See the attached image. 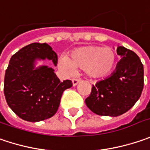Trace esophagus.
<instances>
[{
    "label": "esophagus",
    "mask_w": 150,
    "mask_h": 150,
    "mask_svg": "<svg viewBox=\"0 0 150 150\" xmlns=\"http://www.w3.org/2000/svg\"><path fill=\"white\" fill-rule=\"evenodd\" d=\"M80 81H81V80H80V79H73V80H72V84H73V86H76V85H77V84H78Z\"/></svg>",
    "instance_id": "esophagus-1"
}]
</instances>
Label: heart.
Here are the masks:
<instances>
[{
	"mask_svg": "<svg viewBox=\"0 0 150 150\" xmlns=\"http://www.w3.org/2000/svg\"><path fill=\"white\" fill-rule=\"evenodd\" d=\"M117 56L115 50L97 45H88L73 50L69 58L63 55L59 65L67 74L72 75L75 68L82 69L91 78H102L108 75L115 68Z\"/></svg>",
	"mask_w": 150,
	"mask_h": 150,
	"instance_id": "obj_1",
	"label": "heart"
}]
</instances>
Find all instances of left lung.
I'll list each match as a JSON object with an SVG mask.
<instances>
[{"label":"left lung","instance_id":"8db88e82","mask_svg":"<svg viewBox=\"0 0 150 150\" xmlns=\"http://www.w3.org/2000/svg\"><path fill=\"white\" fill-rule=\"evenodd\" d=\"M122 57L109 77L92 86L86 99L91 111L100 116L117 117L125 113L139 99L144 88V65L132 50L118 46Z\"/></svg>","mask_w":150,"mask_h":150}]
</instances>
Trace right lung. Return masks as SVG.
Wrapping results in <instances>:
<instances>
[{"instance_id":"add662e5","label":"right lung","mask_w":150,"mask_h":150,"mask_svg":"<svg viewBox=\"0 0 150 150\" xmlns=\"http://www.w3.org/2000/svg\"><path fill=\"white\" fill-rule=\"evenodd\" d=\"M51 60L58 56L47 43L33 42L11 56L4 79V94L10 108L23 120L39 122L56 113L64 90L72 86L69 80L60 82L54 69L35 68L36 59Z\"/></svg>"}]
</instances>
